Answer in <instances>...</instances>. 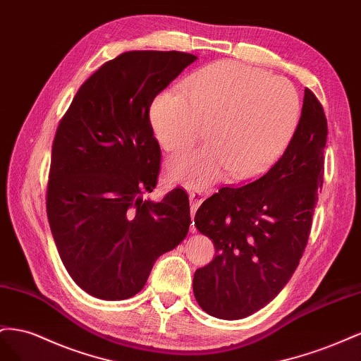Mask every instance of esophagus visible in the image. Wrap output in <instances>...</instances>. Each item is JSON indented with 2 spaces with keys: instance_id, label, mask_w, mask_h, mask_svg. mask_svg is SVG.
<instances>
[{
  "instance_id": "1",
  "label": "esophagus",
  "mask_w": 361,
  "mask_h": 361,
  "mask_svg": "<svg viewBox=\"0 0 361 361\" xmlns=\"http://www.w3.org/2000/svg\"><path fill=\"white\" fill-rule=\"evenodd\" d=\"M205 193L204 190H198V189H195V190H192L190 193H189V198H190V205H192V218H193V213L197 212V209L200 207L201 205V202L204 201V198H205ZM190 230L192 231H195V226H193V222H192V226H190Z\"/></svg>"
}]
</instances>
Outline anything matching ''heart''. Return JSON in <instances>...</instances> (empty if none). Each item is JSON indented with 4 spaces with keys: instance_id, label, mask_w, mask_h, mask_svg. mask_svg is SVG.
Here are the masks:
<instances>
[{
    "instance_id": "heart-1",
    "label": "heart",
    "mask_w": 361,
    "mask_h": 361,
    "mask_svg": "<svg viewBox=\"0 0 361 361\" xmlns=\"http://www.w3.org/2000/svg\"><path fill=\"white\" fill-rule=\"evenodd\" d=\"M301 110L289 80L222 60L192 72L180 90L159 94L149 106V122L169 152L190 147L207 126L209 142L171 159L166 168L171 180L201 188L225 171L239 180L264 171L289 145Z\"/></svg>"
}]
</instances>
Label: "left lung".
<instances>
[{"label":"left lung","instance_id":"left-lung-1","mask_svg":"<svg viewBox=\"0 0 361 361\" xmlns=\"http://www.w3.org/2000/svg\"><path fill=\"white\" fill-rule=\"evenodd\" d=\"M324 107L304 92L300 126L283 156L248 184L222 188L195 214L216 255L193 275V293L210 316L234 321L259 312L290 280L310 235L324 183Z\"/></svg>","mask_w":361,"mask_h":361}]
</instances>
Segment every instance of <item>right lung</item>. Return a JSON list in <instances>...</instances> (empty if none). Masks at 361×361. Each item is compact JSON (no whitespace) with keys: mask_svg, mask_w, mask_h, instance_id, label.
I'll use <instances>...</instances> for the list:
<instances>
[{"mask_svg":"<svg viewBox=\"0 0 361 361\" xmlns=\"http://www.w3.org/2000/svg\"><path fill=\"white\" fill-rule=\"evenodd\" d=\"M197 56L128 51L94 72L61 118L51 151L47 214L68 274L107 301L135 296L154 263L190 225L189 197L177 188L160 202L161 152L149 106Z\"/></svg>","mask_w":361,"mask_h":361,"instance_id":"right-lung-1","label":"right lung"}]
</instances>
